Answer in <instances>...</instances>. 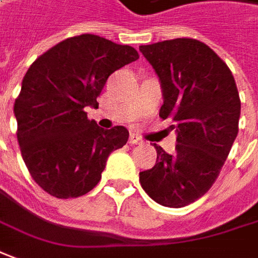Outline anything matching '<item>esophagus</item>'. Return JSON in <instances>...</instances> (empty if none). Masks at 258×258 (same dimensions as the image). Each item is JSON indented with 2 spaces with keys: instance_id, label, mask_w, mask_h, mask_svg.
Here are the masks:
<instances>
[{
  "instance_id": "esophagus-1",
  "label": "esophagus",
  "mask_w": 258,
  "mask_h": 258,
  "mask_svg": "<svg viewBox=\"0 0 258 258\" xmlns=\"http://www.w3.org/2000/svg\"><path fill=\"white\" fill-rule=\"evenodd\" d=\"M129 143H131V145H140V143H142V140H140L135 133H132V135L129 136Z\"/></svg>"
}]
</instances>
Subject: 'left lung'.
Instances as JSON below:
<instances>
[{
  "instance_id": "8db88e82",
  "label": "left lung",
  "mask_w": 258,
  "mask_h": 258,
  "mask_svg": "<svg viewBox=\"0 0 258 258\" xmlns=\"http://www.w3.org/2000/svg\"><path fill=\"white\" fill-rule=\"evenodd\" d=\"M157 74L160 118H173L177 145H157L156 164L139 173L142 188L157 204L182 208L209 191L239 132L240 99L232 72L209 46L173 39L139 46Z\"/></svg>"
}]
</instances>
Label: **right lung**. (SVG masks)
Wrapping results in <instances>:
<instances>
[{"label":"right lung","instance_id":"add662e5","mask_svg":"<svg viewBox=\"0 0 258 258\" xmlns=\"http://www.w3.org/2000/svg\"><path fill=\"white\" fill-rule=\"evenodd\" d=\"M132 46L97 35L69 37L25 74L14 113L18 143L32 178L56 198H77L101 180L106 160L126 145L123 126L102 129L87 118L106 80L136 61Z\"/></svg>","mask_w":258,"mask_h":258}]
</instances>
